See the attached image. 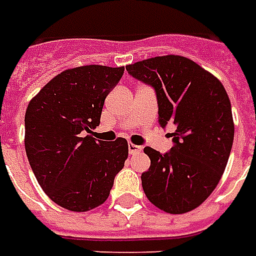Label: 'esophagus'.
<instances>
[{"mask_svg": "<svg viewBox=\"0 0 256 256\" xmlns=\"http://www.w3.org/2000/svg\"><path fill=\"white\" fill-rule=\"evenodd\" d=\"M128 150H130V154L132 155V154L140 152V151H142V147H140V146H136V144L134 143H130L128 144Z\"/></svg>", "mask_w": 256, "mask_h": 256, "instance_id": "esophagus-1", "label": "esophagus"}]
</instances>
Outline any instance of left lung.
Wrapping results in <instances>:
<instances>
[{"mask_svg":"<svg viewBox=\"0 0 256 256\" xmlns=\"http://www.w3.org/2000/svg\"><path fill=\"white\" fill-rule=\"evenodd\" d=\"M126 68L155 88L159 124L176 126L170 152L144 148L151 159L142 174L144 193L163 212H190L216 189L228 163L235 134L230 97L212 72L180 55L150 58Z\"/></svg>","mask_w":256,"mask_h":256,"instance_id":"obj_1","label":"left lung"}]
</instances>
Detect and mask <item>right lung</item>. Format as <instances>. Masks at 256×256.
<instances>
[{
  "mask_svg": "<svg viewBox=\"0 0 256 256\" xmlns=\"http://www.w3.org/2000/svg\"><path fill=\"white\" fill-rule=\"evenodd\" d=\"M122 72L124 67L100 64L67 68L28 104L26 156L44 193L67 210L102 205L128 158L124 138L106 143L90 135Z\"/></svg>",
  "mask_w": 256,
  "mask_h": 256,
  "instance_id": "obj_1",
  "label": "right lung"
}]
</instances>
